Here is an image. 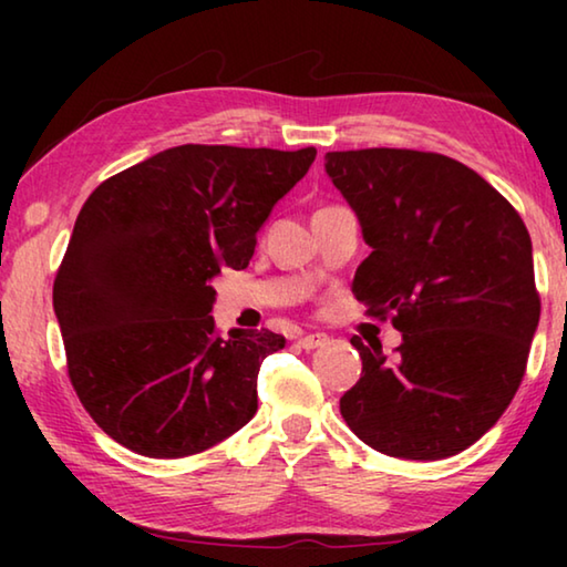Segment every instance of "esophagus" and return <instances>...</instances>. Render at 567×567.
<instances>
[{"mask_svg":"<svg viewBox=\"0 0 567 567\" xmlns=\"http://www.w3.org/2000/svg\"><path fill=\"white\" fill-rule=\"evenodd\" d=\"M330 342V338L324 332H312V334H305V338H300V348L302 350H315V348H324V344Z\"/></svg>","mask_w":567,"mask_h":567,"instance_id":"obj_1","label":"esophagus"}]
</instances>
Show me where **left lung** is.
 I'll return each instance as SVG.
<instances>
[{
  "instance_id": "8db88e82",
  "label": "left lung",
  "mask_w": 567,
  "mask_h": 567,
  "mask_svg": "<svg viewBox=\"0 0 567 567\" xmlns=\"http://www.w3.org/2000/svg\"><path fill=\"white\" fill-rule=\"evenodd\" d=\"M324 172L372 249L352 292L402 332L392 358L350 340L362 375L340 398L342 417L382 455L463 453L525 375L540 320L530 235L491 182L435 152H328Z\"/></svg>"
}]
</instances>
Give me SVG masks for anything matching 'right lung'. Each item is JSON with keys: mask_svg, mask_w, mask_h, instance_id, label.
I'll return each mask as SVG.
<instances>
[{"mask_svg": "<svg viewBox=\"0 0 567 567\" xmlns=\"http://www.w3.org/2000/svg\"><path fill=\"white\" fill-rule=\"evenodd\" d=\"M318 150L179 145L92 192L54 280L70 380L132 453L187 457L257 412L270 330H215L213 280L245 270L272 207Z\"/></svg>", "mask_w": 567, "mask_h": 567, "instance_id": "1", "label": "right lung"}]
</instances>
